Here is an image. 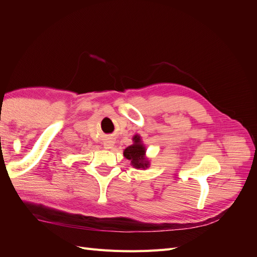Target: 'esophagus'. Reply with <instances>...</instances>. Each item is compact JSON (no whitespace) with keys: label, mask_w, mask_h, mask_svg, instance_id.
Wrapping results in <instances>:
<instances>
[{"label":"esophagus","mask_w":257,"mask_h":257,"mask_svg":"<svg viewBox=\"0 0 257 257\" xmlns=\"http://www.w3.org/2000/svg\"><path fill=\"white\" fill-rule=\"evenodd\" d=\"M113 142H111V141H109V142H105V144H104V146H105V148L106 149H111V148L113 147Z\"/></svg>","instance_id":"esophagus-1"}]
</instances>
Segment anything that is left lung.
<instances>
[{"label": "left lung", "instance_id": "obj_1", "mask_svg": "<svg viewBox=\"0 0 257 257\" xmlns=\"http://www.w3.org/2000/svg\"><path fill=\"white\" fill-rule=\"evenodd\" d=\"M134 144L127 147L123 152L124 158L131 161V164L135 168H148L149 166V161L146 159V148L142 144V139L139 135H135L133 137Z\"/></svg>", "mask_w": 257, "mask_h": 257}]
</instances>
